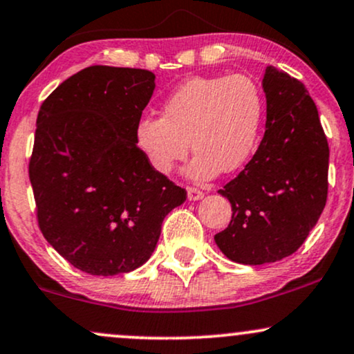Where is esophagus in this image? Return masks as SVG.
<instances>
[{
  "label": "esophagus",
  "mask_w": 354,
  "mask_h": 354,
  "mask_svg": "<svg viewBox=\"0 0 354 354\" xmlns=\"http://www.w3.org/2000/svg\"><path fill=\"white\" fill-rule=\"evenodd\" d=\"M188 200L189 201H198V200H201L203 196H205V193H203L201 189H198V188H194V186H188Z\"/></svg>",
  "instance_id": "34e87169"
}]
</instances>
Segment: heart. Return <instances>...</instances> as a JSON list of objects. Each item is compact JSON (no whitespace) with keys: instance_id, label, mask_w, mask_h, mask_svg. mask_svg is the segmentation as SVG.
<instances>
[{"instance_id":"1","label":"heart","mask_w":354,"mask_h":354,"mask_svg":"<svg viewBox=\"0 0 354 354\" xmlns=\"http://www.w3.org/2000/svg\"><path fill=\"white\" fill-rule=\"evenodd\" d=\"M265 121V96L250 75L194 76L136 124V143L154 171L169 174L191 149L189 173H233L253 154Z\"/></svg>"}]
</instances>
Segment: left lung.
<instances>
[{
	"instance_id": "1",
	"label": "left lung",
	"mask_w": 354,
	"mask_h": 354,
	"mask_svg": "<svg viewBox=\"0 0 354 354\" xmlns=\"http://www.w3.org/2000/svg\"><path fill=\"white\" fill-rule=\"evenodd\" d=\"M263 89L265 136L245 169L218 191L230 200L233 214L214 241L226 258L241 265L293 254L328 198L330 148L310 93L274 66L266 68Z\"/></svg>"
}]
</instances>
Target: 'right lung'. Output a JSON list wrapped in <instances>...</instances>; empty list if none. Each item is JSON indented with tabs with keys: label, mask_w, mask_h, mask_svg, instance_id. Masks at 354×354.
Listing matches in <instances>:
<instances>
[{
	"label": "right lung",
	"mask_w": 354,
	"mask_h": 354,
	"mask_svg": "<svg viewBox=\"0 0 354 354\" xmlns=\"http://www.w3.org/2000/svg\"><path fill=\"white\" fill-rule=\"evenodd\" d=\"M148 70L89 66L43 101L30 158L46 241L84 273L113 276L149 259L186 189L149 166L136 124L151 100Z\"/></svg>",
	"instance_id": "right-lung-1"
}]
</instances>
